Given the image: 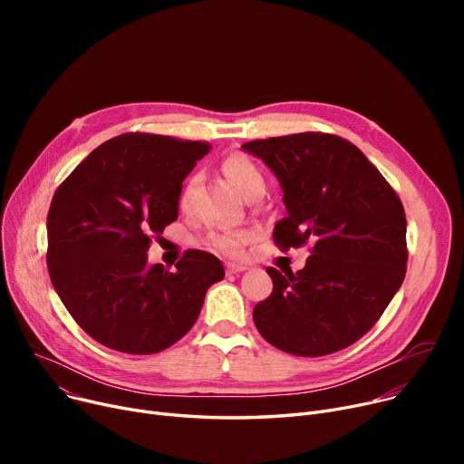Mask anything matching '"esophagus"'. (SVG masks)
<instances>
[{"mask_svg":"<svg viewBox=\"0 0 464 464\" xmlns=\"http://www.w3.org/2000/svg\"><path fill=\"white\" fill-rule=\"evenodd\" d=\"M226 269L229 275H238V273H245L248 266L246 265H240V263H227Z\"/></svg>","mask_w":464,"mask_h":464,"instance_id":"esophagus-1","label":"esophagus"}]
</instances>
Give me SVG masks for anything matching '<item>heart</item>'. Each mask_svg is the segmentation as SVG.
<instances>
[{"instance_id":"b5f03b06","label":"heart","mask_w":464,"mask_h":464,"mask_svg":"<svg viewBox=\"0 0 464 464\" xmlns=\"http://www.w3.org/2000/svg\"><path fill=\"white\" fill-rule=\"evenodd\" d=\"M222 169L226 177L231 180V184L245 195L257 189V188H265V177L261 173V169L257 167V163L254 160H250L245 154H231L224 160ZM195 184V179H189L188 184L184 186L182 193H180V205L186 207L189 201V193L191 188ZM254 238L252 231H245V229H219L214 231L210 235V245L224 252L227 256H240L245 252L248 242Z\"/></svg>"}]
</instances>
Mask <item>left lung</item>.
<instances>
[{
    "mask_svg": "<svg viewBox=\"0 0 464 464\" xmlns=\"http://www.w3.org/2000/svg\"><path fill=\"white\" fill-rule=\"evenodd\" d=\"M276 175L287 216L280 250L314 242L304 269L273 266V294L254 324L282 352L320 357L369 333L406 275V216L395 189L355 144L331 133H295L242 144Z\"/></svg>",
    "mask_w": 464,
    "mask_h": 464,
    "instance_id": "8db88e82",
    "label": "left lung"
}]
</instances>
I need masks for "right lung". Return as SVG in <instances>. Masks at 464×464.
<instances>
[{"label":"right lung","mask_w":464,"mask_h":464,"mask_svg":"<svg viewBox=\"0 0 464 464\" xmlns=\"http://www.w3.org/2000/svg\"><path fill=\"white\" fill-rule=\"evenodd\" d=\"M210 144L126 133L103 142L56 189L46 218V265L69 314L97 343L150 355L198 322L224 265L188 250L167 271L150 265L152 235L179 218L182 182Z\"/></svg>","instance_id":"right-lung-1"}]
</instances>
